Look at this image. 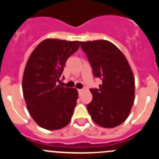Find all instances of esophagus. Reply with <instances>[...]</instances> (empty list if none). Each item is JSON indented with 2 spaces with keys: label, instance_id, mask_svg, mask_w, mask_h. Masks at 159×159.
I'll use <instances>...</instances> for the list:
<instances>
[{
  "label": "esophagus",
  "instance_id": "obj_1",
  "mask_svg": "<svg viewBox=\"0 0 159 159\" xmlns=\"http://www.w3.org/2000/svg\"><path fill=\"white\" fill-rule=\"evenodd\" d=\"M83 91H84V90H83V89H78V92H79V93H81V92H82Z\"/></svg>",
  "mask_w": 159,
  "mask_h": 159
}]
</instances>
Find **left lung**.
<instances>
[{"instance_id": "8db88e82", "label": "left lung", "mask_w": 159, "mask_h": 159, "mask_svg": "<svg viewBox=\"0 0 159 159\" xmlns=\"http://www.w3.org/2000/svg\"><path fill=\"white\" fill-rule=\"evenodd\" d=\"M93 75L102 80L99 88L90 89L87 108L92 120L105 128L116 127L127 119L134 100V79L128 61L115 44L104 40L80 42Z\"/></svg>"}]
</instances>
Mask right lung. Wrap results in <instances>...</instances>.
Instances as JSON below:
<instances>
[{"label": "right lung", "mask_w": 159, "mask_h": 159, "mask_svg": "<svg viewBox=\"0 0 159 159\" xmlns=\"http://www.w3.org/2000/svg\"><path fill=\"white\" fill-rule=\"evenodd\" d=\"M79 48V41L46 39L28 60L22 80L24 98L30 116L43 128L59 130L71 121L78 92L58 83L66 61Z\"/></svg>", "instance_id": "add662e5"}]
</instances>
